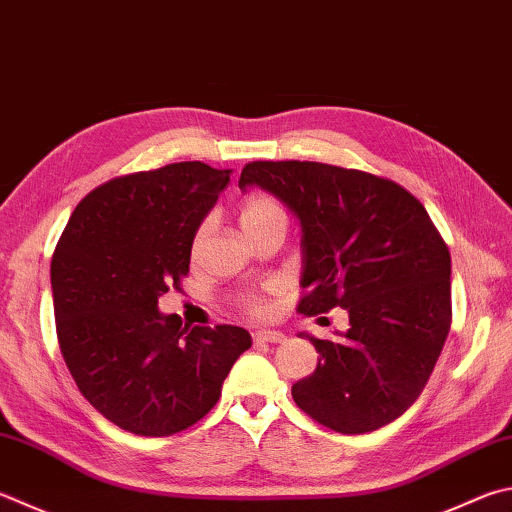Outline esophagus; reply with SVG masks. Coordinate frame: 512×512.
Returning <instances> with one entry per match:
<instances>
[{"label": "esophagus", "instance_id": "1", "mask_svg": "<svg viewBox=\"0 0 512 512\" xmlns=\"http://www.w3.org/2000/svg\"><path fill=\"white\" fill-rule=\"evenodd\" d=\"M253 340L255 342H271V345H280V342L286 340V336L282 331H271V329H262L253 333Z\"/></svg>", "mask_w": 512, "mask_h": 512}]
</instances>
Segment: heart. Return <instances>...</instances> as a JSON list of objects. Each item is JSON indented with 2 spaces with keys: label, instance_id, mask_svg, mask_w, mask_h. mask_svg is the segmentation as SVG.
<instances>
[{
  "label": "heart",
  "instance_id": "heart-1",
  "mask_svg": "<svg viewBox=\"0 0 512 512\" xmlns=\"http://www.w3.org/2000/svg\"><path fill=\"white\" fill-rule=\"evenodd\" d=\"M273 221H286L284 208L273 197H264V194H259V197H250L244 203V206H241L239 224H241V228H244L246 235L255 232L257 228H264L268 224H273ZM206 237H208V224H203L197 230V235H194V241H192V253L194 255L199 253ZM248 309H250V313L262 315V313H266V302L257 300V297H250Z\"/></svg>",
  "mask_w": 512,
  "mask_h": 512
}]
</instances>
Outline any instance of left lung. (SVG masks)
<instances>
[{"instance_id": "1", "label": "left lung", "mask_w": 512, "mask_h": 512, "mask_svg": "<svg viewBox=\"0 0 512 512\" xmlns=\"http://www.w3.org/2000/svg\"><path fill=\"white\" fill-rule=\"evenodd\" d=\"M280 199L302 228L297 311L340 306L349 329L320 340L309 378L291 394L329 430L365 434L410 407L441 356L452 320L450 250L423 203L380 176L313 161H255L239 188Z\"/></svg>"}]
</instances>
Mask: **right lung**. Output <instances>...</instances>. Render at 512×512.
I'll list each match as a JSON object with an SVG mask.
<instances>
[{"label":"right lung","mask_w":512,"mask_h":512,"mask_svg":"<svg viewBox=\"0 0 512 512\" xmlns=\"http://www.w3.org/2000/svg\"><path fill=\"white\" fill-rule=\"evenodd\" d=\"M232 170L201 161L118 176L82 199L51 259L64 362L82 396L123 430L170 436L206 416L253 340L232 324L183 327L159 311L181 288L192 241Z\"/></svg>","instance_id":"1"}]
</instances>
